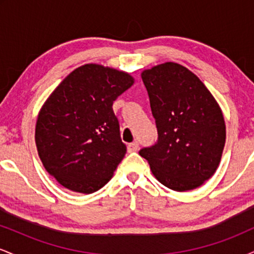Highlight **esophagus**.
Masks as SVG:
<instances>
[{
    "mask_svg": "<svg viewBox=\"0 0 254 254\" xmlns=\"http://www.w3.org/2000/svg\"><path fill=\"white\" fill-rule=\"evenodd\" d=\"M138 150V143L137 142H132V143L127 144V151L129 153H133V151Z\"/></svg>",
    "mask_w": 254,
    "mask_h": 254,
    "instance_id": "esophagus-1",
    "label": "esophagus"
}]
</instances>
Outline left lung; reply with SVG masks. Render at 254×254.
Masks as SVG:
<instances>
[{"label":"left lung","mask_w":254,"mask_h":254,"mask_svg":"<svg viewBox=\"0 0 254 254\" xmlns=\"http://www.w3.org/2000/svg\"><path fill=\"white\" fill-rule=\"evenodd\" d=\"M157 127V143L139 150L162 185L183 192L214 176L226 143L216 99L193 72L166 62L141 74Z\"/></svg>","instance_id":"8db88e82"}]
</instances>
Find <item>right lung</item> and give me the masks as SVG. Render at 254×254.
<instances>
[{"label": "right lung", "mask_w": 254, "mask_h": 254, "mask_svg": "<svg viewBox=\"0 0 254 254\" xmlns=\"http://www.w3.org/2000/svg\"><path fill=\"white\" fill-rule=\"evenodd\" d=\"M133 82L127 72L89 63L46 99L34 138L46 172L63 188L88 194L110 182L127 153L112 105Z\"/></svg>", "instance_id": "obj_1"}]
</instances>
